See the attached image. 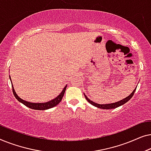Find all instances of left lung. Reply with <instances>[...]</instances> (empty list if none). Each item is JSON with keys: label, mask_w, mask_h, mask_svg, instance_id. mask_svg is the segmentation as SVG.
I'll use <instances>...</instances> for the list:
<instances>
[{"label": "left lung", "mask_w": 151, "mask_h": 151, "mask_svg": "<svg viewBox=\"0 0 151 151\" xmlns=\"http://www.w3.org/2000/svg\"><path fill=\"white\" fill-rule=\"evenodd\" d=\"M136 88H137V87H136ZM136 88L133 90V91L130 94L129 96L127 97V98H125L124 99H123V100H119V101H118V102H115V103H111V104H97V103L93 102V101L89 100V99L87 98V96H86L85 94L84 93V96H85L86 100H87L88 102H89L91 104L93 105V106L98 107V108H99V109H113L117 108V107H118V106H122V105L124 104L126 102H127L128 101H129L130 99H131L132 97L133 96V94H134V93H135V91Z\"/></svg>", "instance_id": "8db88e82"}]
</instances>
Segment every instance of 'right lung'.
Masks as SVG:
<instances>
[{"mask_svg":"<svg viewBox=\"0 0 151 151\" xmlns=\"http://www.w3.org/2000/svg\"><path fill=\"white\" fill-rule=\"evenodd\" d=\"M9 79L12 81L11 77H10V76H9ZM12 89H13V93L14 95V96H15V98L17 99V100L19 101L20 102H21L22 104H23L24 106H27L28 108L32 109H35V110H47V109L53 108V107L57 106V105L61 102L62 99H63V96H64V94H65L66 88H67V85L64 87L63 90L62 91V92L60 93L58 96L56 97V98L53 99V100H49V102H47L34 103V102H28V101L24 100H22V99L20 98V97L18 96L17 94H16V93L15 91V90H14V86H13V84H12Z\"/></svg>","mask_w":151,"mask_h":151,"instance_id":"right-lung-1","label":"right lung"}]
</instances>
